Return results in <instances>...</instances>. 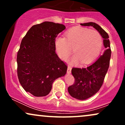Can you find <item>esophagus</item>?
<instances>
[{"mask_svg":"<svg viewBox=\"0 0 125 125\" xmlns=\"http://www.w3.org/2000/svg\"><path fill=\"white\" fill-rule=\"evenodd\" d=\"M71 70H72V67L69 66H67V74H70L71 73Z\"/></svg>","mask_w":125,"mask_h":125,"instance_id":"obj_1","label":"esophagus"}]
</instances>
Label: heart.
I'll return each mask as SVG.
<instances>
[{"mask_svg": "<svg viewBox=\"0 0 125 125\" xmlns=\"http://www.w3.org/2000/svg\"><path fill=\"white\" fill-rule=\"evenodd\" d=\"M102 42V38L98 31L77 27L69 30L66 33V38H56L54 44L62 59H67L73 48L74 54L71 59L72 63L81 62L82 64H89L99 53Z\"/></svg>", "mask_w": 125, "mask_h": 125, "instance_id": "1", "label": "heart"}]
</instances>
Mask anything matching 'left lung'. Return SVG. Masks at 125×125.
<instances>
[{
  "label": "left lung",
  "instance_id": "left-lung-1",
  "mask_svg": "<svg viewBox=\"0 0 125 125\" xmlns=\"http://www.w3.org/2000/svg\"><path fill=\"white\" fill-rule=\"evenodd\" d=\"M83 26H92L104 38L106 50L98 59L86 68H72V74L74 83L68 87L72 97L78 100H86L95 94L102 85L104 77L109 67L111 50L108 34L99 25L94 22L81 23Z\"/></svg>",
  "mask_w": 125,
  "mask_h": 125
}]
</instances>
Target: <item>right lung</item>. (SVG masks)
<instances>
[{
	"label": "right lung",
	"mask_w": 125,
	"mask_h": 125,
	"mask_svg": "<svg viewBox=\"0 0 125 125\" xmlns=\"http://www.w3.org/2000/svg\"><path fill=\"white\" fill-rule=\"evenodd\" d=\"M66 29L62 24L44 21L33 26L23 38L17 55L19 81L26 92L45 96L67 66L56 53L55 39Z\"/></svg>",
	"instance_id": "right-lung-1"
}]
</instances>
